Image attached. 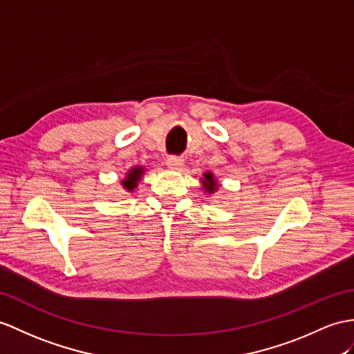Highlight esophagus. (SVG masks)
Listing matches in <instances>:
<instances>
[{"mask_svg": "<svg viewBox=\"0 0 354 354\" xmlns=\"http://www.w3.org/2000/svg\"><path fill=\"white\" fill-rule=\"evenodd\" d=\"M183 163H185V160H183L182 158H177V156H171V158H168V160H167L168 168H169V169H174V171L182 168Z\"/></svg>", "mask_w": 354, "mask_h": 354, "instance_id": "obj_1", "label": "esophagus"}]
</instances>
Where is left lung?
I'll use <instances>...</instances> for the list:
<instances>
[{
  "instance_id": "1",
  "label": "left lung",
  "mask_w": 354,
  "mask_h": 354,
  "mask_svg": "<svg viewBox=\"0 0 354 354\" xmlns=\"http://www.w3.org/2000/svg\"><path fill=\"white\" fill-rule=\"evenodd\" d=\"M201 180V183H203V189H204V192L205 194H209V195H212V194H214L219 189V183H218V180L214 178V174L212 171H205L204 174H203V178H200Z\"/></svg>"
}]
</instances>
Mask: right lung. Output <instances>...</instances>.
<instances>
[{
  "label": "right lung",
  "mask_w": 354,
  "mask_h": 354,
  "mask_svg": "<svg viewBox=\"0 0 354 354\" xmlns=\"http://www.w3.org/2000/svg\"><path fill=\"white\" fill-rule=\"evenodd\" d=\"M144 172H145V168L141 165L132 167L126 172V177L122 180V186L126 192H133V189L138 187V183H140V180L142 178Z\"/></svg>",
  "instance_id": "add662e5"
}]
</instances>
